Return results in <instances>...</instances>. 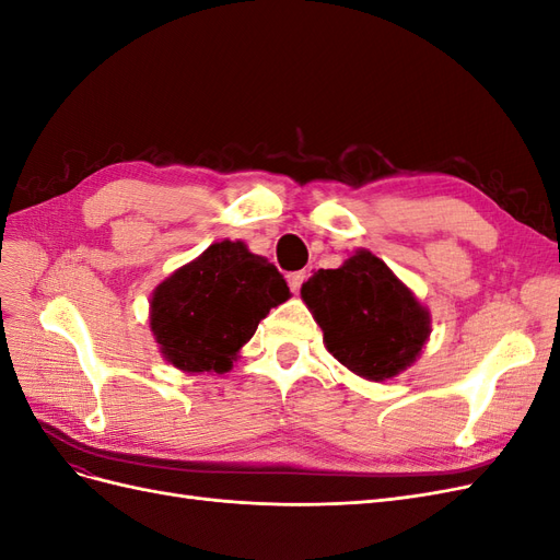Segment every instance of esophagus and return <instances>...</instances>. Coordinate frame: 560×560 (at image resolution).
<instances>
[{
    "mask_svg": "<svg viewBox=\"0 0 560 560\" xmlns=\"http://www.w3.org/2000/svg\"><path fill=\"white\" fill-rule=\"evenodd\" d=\"M308 276H306V270H296V273H290L287 276V282H290V290L294 292V294H299V290H301V284H303V280H306Z\"/></svg>",
    "mask_w": 560,
    "mask_h": 560,
    "instance_id": "34e87169",
    "label": "esophagus"
}]
</instances>
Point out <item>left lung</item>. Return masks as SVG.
<instances>
[{
  "label": "left lung",
  "mask_w": 560,
  "mask_h": 560,
  "mask_svg": "<svg viewBox=\"0 0 560 560\" xmlns=\"http://www.w3.org/2000/svg\"><path fill=\"white\" fill-rule=\"evenodd\" d=\"M301 299L325 346L354 376L383 383L409 369L432 334L430 311L383 259L354 249L338 268H319Z\"/></svg>",
  "instance_id": "left-lung-1"
}]
</instances>
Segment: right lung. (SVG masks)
<instances>
[{
	"label": "right lung",
	"instance_id": "1",
	"mask_svg": "<svg viewBox=\"0 0 560 560\" xmlns=\"http://www.w3.org/2000/svg\"><path fill=\"white\" fill-rule=\"evenodd\" d=\"M290 287L243 241L212 243L167 276L149 301V327L167 364L184 374H226Z\"/></svg>",
	"mask_w": 560,
	"mask_h": 560
}]
</instances>
